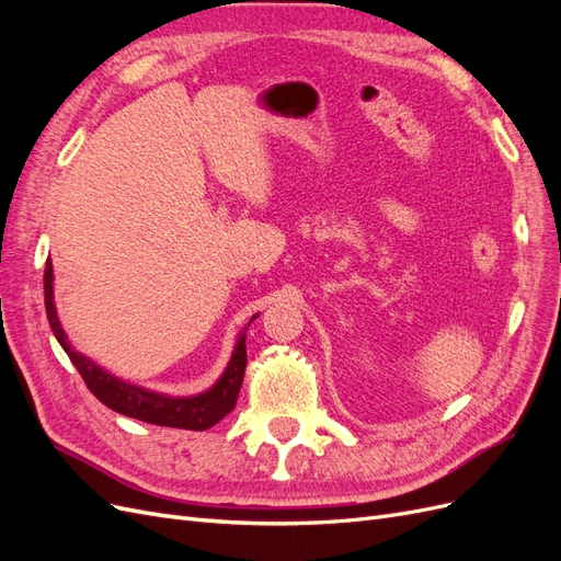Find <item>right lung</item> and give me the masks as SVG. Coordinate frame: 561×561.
I'll list each match as a JSON object with an SVG mask.
<instances>
[{
	"label": "right lung",
	"instance_id": "1",
	"mask_svg": "<svg viewBox=\"0 0 561 561\" xmlns=\"http://www.w3.org/2000/svg\"><path fill=\"white\" fill-rule=\"evenodd\" d=\"M44 304H46L48 325H50V330H54L60 346L65 348L67 355H70L72 365L79 369V375L83 381H87L91 393L100 402L107 404L110 410L124 414V416H130V419L157 423V426H171V428H184V431H206V428H213L217 421H222L236 407V400H239V390L243 383V375H245V363H248V355H245V330L248 328L239 336V344H236V348H233V355L225 369L222 379H219L210 390H206V393H201V396H194V398H168V396L151 393V390H145L140 386H130L122 379L112 377L110 371L98 367L93 360L87 358V355H79L72 348V344L67 342L65 330L60 328V320L56 313L54 266H50V260H46V268H44Z\"/></svg>",
	"mask_w": 561,
	"mask_h": 561
}]
</instances>
